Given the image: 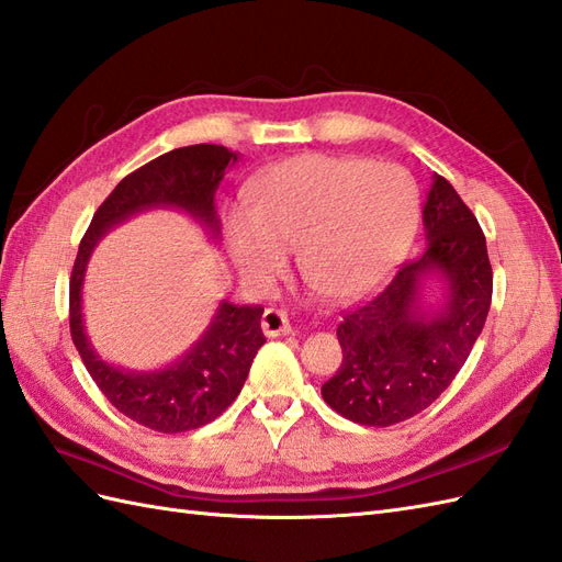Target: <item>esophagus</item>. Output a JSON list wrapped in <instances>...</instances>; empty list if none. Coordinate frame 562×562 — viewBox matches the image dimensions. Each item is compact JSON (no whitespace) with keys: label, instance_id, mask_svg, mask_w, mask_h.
<instances>
[{"label":"esophagus","instance_id":"34e87169","mask_svg":"<svg viewBox=\"0 0 562 562\" xmlns=\"http://www.w3.org/2000/svg\"><path fill=\"white\" fill-rule=\"evenodd\" d=\"M260 328L268 337H278V335H290L292 333V323L286 311L282 308H266L263 318H260Z\"/></svg>","mask_w":562,"mask_h":562}]
</instances>
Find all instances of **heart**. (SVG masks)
Here are the masks:
<instances>
[{
  "mask_svg": "<svg viewBox=\"0 0 562 562\" xmlns=\"http://www.w3.org/2000/svg\"><path fill=\"white\" fill-rule=\"evenodd\" d=\"M256 203L225 213L232 258L270 282L296 246L299 268L333 299L361 296L397 266L416 222V191L397 167L299 155L256 179Z\"/></svg>",
  "mask_w": 562,
  "mask_h": 562,
  "instance_id": "obj_1",
  "label": "heart"
}]
</instances>
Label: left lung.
<instances>
[{
  "label": "left lung",
  "mask_w": 562,
  "mask_h": 562,
  "mask_svg": "<svg viewBox=\"0 0 562 562\" xmlns=\"http://www.w3.org/2000/svg\"><path fill=\"white\" fill-rule=\"evenodd\" d=\"M430 179L426 249L337 325L342 363L321 393L337 414L361 426L407 422L436 402L464 367L491 308L484 232L448 179ZM430 279L441 284L436 305L423 294Z\"/></svg>",
  "instance_id": "left-lung-1"
}]
</instances>
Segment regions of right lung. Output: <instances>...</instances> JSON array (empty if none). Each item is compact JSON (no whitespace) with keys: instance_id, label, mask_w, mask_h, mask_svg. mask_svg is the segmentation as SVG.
Wrapping results in <instances>:
<instances>
[{"instance_id":"right-lung-1","label":"right lung","mask_w":562,"mask_h":562,"mask_svg":"<svg viewBox=\"0 0 562 562\" xmlns=\"http://www.w3.org/2000/svg\"><path fill=\"white\" fill-rule=\"evenodd\" d=\"M239 153L225 146H187L169 150L136 172L124 177L102 201L83 234L69 282L71 340L102 395L128 419L160 430L184 434L201 428L225 412L241 393L256 351L266 345L260 330L263 306H237L222 302L201 340L175 363L158 371H128L104 361L88 340L81 286L90 254L112 227L150 207H177L220 237L215 191Z\"/></svg>"}]
</instances>
